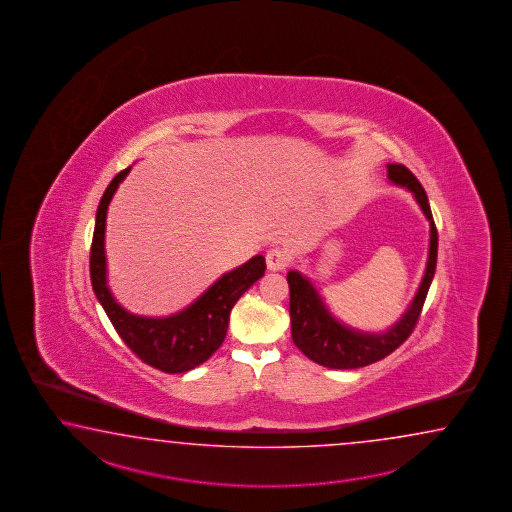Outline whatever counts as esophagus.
I'll use <instances>...</instances> for the list:
<instances>
[{
	"mask_svg": "<svg viewBox=\"0 0 512 512\" xmlns=\"http://www.w3.org/2000/svg\"><path fill=\"white\" fill-rule=\"evenodd\" d=\"M265 261H267L269 271H283L291 261V254L285 251L283 247H272L265 254Z\"/></svg>",
	"mask_w": 512,
	"mask_h": 512,
	"instance_id": "obj_1",
	"label": "esophagus"
}]
</instances>
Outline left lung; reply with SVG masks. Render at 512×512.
Wrapping results in <instances>:
<instances>
[{"instance_id": "left-lung-1", "label": "left lung", "mask_w": 512, "mask_h": 512, "mask_svg": "<svg viewBox=\"0 0 512 512\" xmlns=\"http://www.w3.org/2000/svg\"><path fill=\"white\" fill-rule=\"evenodd\" d=\"M388 177L395 185L404 186L414 192L417 203L423 208L426 218L430 221V251L426 261L425 276L415 294L414 302L408 307L403 318L386 333H359L349 327L342 326L327 311L322 298L315 287L300 272L291 271L287 274L291 302V335L296 348L304 353L307 359L331 370H355L373 364L377 360L388 357L399 348L406 338L412 335L417 320L423 311L426 294L434 278L437 263V229H435L432 210L428 205L425 188L404 164H388Z\"/></svg>"}]
</instances>
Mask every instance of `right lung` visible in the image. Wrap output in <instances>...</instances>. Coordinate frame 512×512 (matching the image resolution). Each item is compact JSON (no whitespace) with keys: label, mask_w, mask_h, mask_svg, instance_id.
<instances>
[{"label":"right lung","mask_w":512,"mask_h":512,"mask_svg":"<svg viewBox=\"0 0 512 512\" xmlns=\"http://www.w3.org/2000/svg\"><path fill=\"white\" fill-rule=\"evenodd\" d=\"M131 166L113 177L97 208V221L89 254L91 285L111 324L124 344L148 366L164 373H185L210 359L229 329L230 311L252 283L265 272V258L254 256L227 272L185 311L168 318L131 315L111 296L106 282L104 230L108 205Z\"/></svg>","instance_id":"1"}]
</instances>
